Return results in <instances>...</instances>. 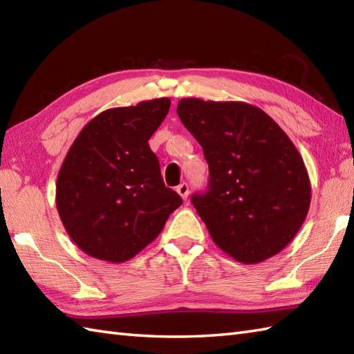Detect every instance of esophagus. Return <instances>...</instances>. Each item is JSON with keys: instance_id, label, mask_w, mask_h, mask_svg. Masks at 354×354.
Masks as SVG:
<instances>
[{"instance_id": "esophagus-1", "label": "esophagus", "mask_w": 354, "mask_h": 354, "mask_svg": "<svg viewBox=\"0 0 354 354\" xmlns=\"http://www.w3.org/2000/svg\"><path fill=\"white\" fill-rule=\"evenodd\" d=\"M176 192L179 193V196H181L184 201L189 199V185H187L185 183L179 184V185L176 187Z\"/></svg>"}]
</instances>
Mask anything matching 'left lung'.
Listing matches in <instances>:
<instances>
[{
    "label": "left lung",
    "mask_w": 354,
    "mask_h": 354,
    "mask_svg": "<svg viewBox=\"0 0 354 354\" xmlns=\"http://www.w3.org/2000/svg\"><path fill=\"white\" fill-rule=\"evenodd\" d=\"M176 112L204 149L208 192L192 202L213 242L257 265L283 251L309 213L301 155L265 111L245 102L181 99Z\"/></svg>",
    "instance_id": "1"
}]
</instances>
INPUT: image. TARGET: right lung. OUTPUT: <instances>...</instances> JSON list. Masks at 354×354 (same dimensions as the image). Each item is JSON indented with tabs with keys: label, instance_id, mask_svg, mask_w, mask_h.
<instances>
[{
	"label": "right lung",
	"instance_id": "add662e5",
	"mask_svg": "<svg viewBox=\"0 0 354 354\" xmlns=\"http://www.w3.org/2000/svg\"><path fill=\"white\" fill-rule=\"evenodd\" d=\"M169 108L170 99L161 97L103 111L66 153L56 181L57 213L73 242L91 257L133 259L183 204L164 185L149 146Z\"/></svg>",
	"mask_w": 354,
	"mask_h": 354
}]
</instances>
